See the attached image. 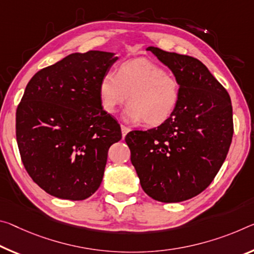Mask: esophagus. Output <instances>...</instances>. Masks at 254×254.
Segmentation results:
<instances>
[{
  "label": "esophagus",
  "instance_id": "34e87169",
  "mask_svg": "<svg viewBox=\"0 0 254 254\" xmlns=\"http://www.w3.org/2000/svg\"><path fill=\"white\" fill-rule=\"evenodd\" d=\"M121 130H122V136H123V138L128 133V132H130V128H128L127 127H126V126H121Z\"/></svg>",
  "mask_w": 254,
  "mask_h": 254
}]
</instances>
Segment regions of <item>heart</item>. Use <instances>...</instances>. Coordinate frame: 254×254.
Returning <instances> with one entry per match:
<instances>
[{
	"instance_id": "1",
	"label": "heart",
	"mask_w": 254,
	"mask_h": 254,
	"mask_svg": "<svg viewBox=\"0 0 254 254\" xmlns=\"http://www.w3.org/2000/svg\"><path fill=\"white\" fill-rule=\"evenodd\" d=\"M123 116L128 122L144 121L158 127L174 114L181 98L180 81L175 75L147 60L127 62L116 74L108 72L99 83L103 110L113 114L127 103Z\"/></svg>"
}]
</instances>
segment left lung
Here are the masks:
<instances>
[{"label": "left lung", "mask_w": 254, "mask_h": 254, "mask_svg": "<svg viewBox=\"0 0 254 254\" xmlns=\"http://www.w3.org/2000/svg\"><path fill=\"white\" fill-rule=\"evenodd\" d=\"M180 81L181 98L170 119L126 142L143 191L160 202L198 195L215 179L233 138V110L226 89L199 60L147 47Z\"/></svg>", "instance_id": "left-lung-1"}]
</instances>
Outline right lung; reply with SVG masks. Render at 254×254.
Wrapping results in <instances>:
<instances>
[{
	"instance_id": "obj_1",
	"label": "right lung",
	"mask_w": 254,
	"mask_h": 254,
	"mask_svg": "<svg viewBox=\"0 0 254 254\" xmlns=\"http://www.w3.org/2000/svg\"><path fill=\"white\" fill-rule=\"evenodd\" d=\"M118 60L112 52L72 53L28 82L15 134L23 166L48 194L84 200L100 187L108 149L122 139L99 98L100 80Z\"/></svg>"
}]
</instances>
